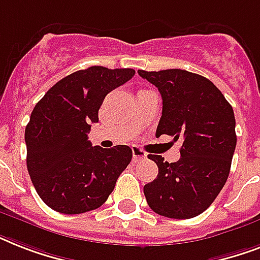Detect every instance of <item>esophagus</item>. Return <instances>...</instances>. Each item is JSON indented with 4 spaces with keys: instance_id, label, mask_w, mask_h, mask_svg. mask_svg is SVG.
Wrapping results in <instances>:
<instances>
[{
    "instance_id": "34e87169",
    "label": "esophagus",
    "mask_w": 260,
    "mask_h": 260,
    "mask_svg": "<svg viewBox=\"0 0 260 260\" xmlns=\"http://www.w3.org/2000/svg\"><path fill=\"white\" fill-rule=\"evenodd\" d=\"M132 156H134V162H139L143 159L147 158V154L138 146H132Z\"/></svg>"
}]
</instances>
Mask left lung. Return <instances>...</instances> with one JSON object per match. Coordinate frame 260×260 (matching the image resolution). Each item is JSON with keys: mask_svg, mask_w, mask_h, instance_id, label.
Returning <instances> with one entry per match:
<instances>
[{"mask_svg": "<svg viewBox=\"0 0 260 260\" xmlns=\"http://www.w3.org/2000/svg\"><path fill=\"white\" fill-rule=\"evenodd\" d=\"M138 73L162 95L156 136L183 140L178 162L148 155L159 173L144 186L147 204L165 217H196L216 200L230 175L236 147L234 109L202 75L179 69Z\"/></svg>", "mask_w": 260, "mask_h": 260, "instance_id": "left-lung-1", "label": "left lung"}]
</instances>
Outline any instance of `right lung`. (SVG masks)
I'll return each instance as SVG.
<instances>
[{
	"label": "right lung",
	"instance_id": "1",
	"mask_svg": "<svg viewBox=\"0 0 260 260\" xmlns=\"http://www.w3.org/2000/svg\"><path fill=\"white\" fill-rule=\"evenodd\" d=\"M134 69L91 66L67 75L36 104L25 128L26 167L39 197L51 209L79 214L97 209L132 159L128 146L93 147L106 94L128 82Z\"/></svg>",
	"mask_w": 260,
	"mask_h": 260
}]
</instances>
